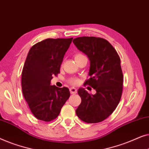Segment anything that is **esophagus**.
Wrapping results in <instances>:
<instances>
[{"label": "esophagus", "instance_id": "esophagus-1", "mask_svg": "<svg viewBox=\"0 0 149 149\" xmlns=\"http://www.w3.org/2000/svg\"><path fill=\"white\" fill-rule=\"evenodd\" d=\"M70 91L72 94H74V93H76L77 92V90L76 88H74V87H70Z\"/></svg>", "mask_w": 149, "mask_h": 149}]
</instances>
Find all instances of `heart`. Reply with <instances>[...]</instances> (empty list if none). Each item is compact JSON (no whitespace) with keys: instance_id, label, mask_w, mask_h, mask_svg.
Listing matches in <instances>:
<instances>
[{"instance_id":"1","label":"heart","mask_w":149,"mask_h":149,"mask_svg":"<svg viewBox=\"0 0 149 149\" xmlns=\"http://www.w3.org/2000/svg\"><path fill=\"white\" fill-rule=\"evenodd\" d=\"M83 56V55L77 54L76 56H75V58H77V57H79V56ZM79 81L77 79H72L70 80V83L72 85H77L79 83Z\"/></svg>"}]
</instances>
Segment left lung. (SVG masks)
I'll list each match as a JSON object with an SVG mask.
<instances>
[{"label": "left lung", "instance_id": "1", "mask_svg": "<svg viewBox=\"0 0 149 149\" xmlns=\"http://www.w3.org/2000/svg\"><path fill=\"white\" fill-rule=\"evenodd\" d=\"M72 42L90 61V78L85 85L96 91L91 95L85 89H78L81 103L76 114L86 123H99L113 113L121 100L123 82L121 60L115 48L104 38L83 36L74 38Z\"/></svg>", "mask_w": 149, "mask_h": 149}]
</instances>
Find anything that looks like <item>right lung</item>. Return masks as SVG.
I'll return each mask as SVG.
<instances>
[{"label": "right lung", "mask_w": 149, "mask_h": 149, "mask_svg": "<svg viewBox=\"0 0 149 149\" xmlns=\"http://www.w3.org/2000/svg\"><path fill=\"white\" fill-rule=\"evenodd\" d=\"M72 38H47L34 45L28 52L22 70V88L36 119L47 122L55 119L70 97L68 88L51 85V80L60 72Z\"/></svg>", "instance_id": "add662e5"}]
</instances>
